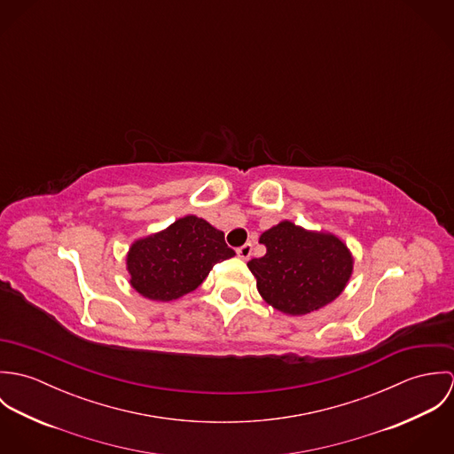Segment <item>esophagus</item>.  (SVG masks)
<instances>
[{
	"mask_svg": "<svg viewBox=\"0 0 454 454\" xmlns=\"http://www.w3.org/2000/svg\"><path fill=\"white\" fill-rule=\"evenodd\" d=\"M252 250H254L252 243H247V245L239 247L236 252H238V257H239V259L248 260L252 257Z\"/></svg>",
	"mask_w": 454,
	"mask_h": 454,
	"instance_id": "obj_1",
	"label": "esophagus"
}]
</instances>
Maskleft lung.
Segmentation results:
<instances>
[{"label": "left lung", "mask_w": 454, "mask_h": 454, "mask_svg": "<svg viewBox=\"0 0 454 454\" xmlns=\"http://www.w3.org/2000/svg\"><path fill=\"white\" fill-rule=\"evenodd\" d=\"M265 255L248 262L262 299L274 309L302 317L335 301L353 274L346 243L324 231H308L290 220L262 232Z\"/></svg>", "instance_id": "left-lung-1"}]
</instances>
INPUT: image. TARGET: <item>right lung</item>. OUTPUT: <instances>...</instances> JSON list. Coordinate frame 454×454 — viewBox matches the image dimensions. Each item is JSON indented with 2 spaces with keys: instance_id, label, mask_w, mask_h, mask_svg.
I'll return each instance as SVG.
<instances>
[{
  "instance_id": "right-lung-1",
  "label": "right lung",
  "mask_w": 454,
  "mask_h": 454,
  "mask_svg": "<svg viewBox=\"0 0 454 454\" xmlns=\"http://www.w3.org/2000/svg\"><path fill=\"white\" fill-rule=\"evenodd\" d=\"M223 232L206 220L187 215L160 232L130 245L126 267L130 286L150 301L169 302L206 279L215 263L234 257Z\"/></svg>"
}]
</instances>
